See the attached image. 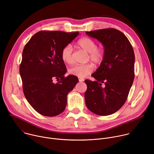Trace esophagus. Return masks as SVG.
<instances>
[{
  "instance_id": "esophagus-1",
  "label": "esophagus",
  "mask_w": 154,
  "mask_h": 154,
  "mask_svg": "<svg viewBox=\"0 0 154 154\" xmlns=\"http://www.w3.org/2000/svg\"><path fill=\"white\" fill-rule=\"evenodd\" d=\"M79 80L80 82H83L85 80H84L83 79H82V78H79Z\"/></svg>"
}]
</instances>
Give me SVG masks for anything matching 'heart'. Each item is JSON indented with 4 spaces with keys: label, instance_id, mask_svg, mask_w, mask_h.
<instances>
[{
    "label": "heart",
    "instance_id": "b5f03b06",
    "mask_svg": "<svg viewBox=\"0 0 154 154\" xmlns=\"http://www.w3.org/2000/svg\"><path fill=\"white\" fill-rule=\"evenodd\" d=\"M77 46L89 54L90 60L95 64H100L104 56V52L102 48H97V43L93 39L85 37L77 41ZM72 47L71 45L65 46L61 52L62 60L68 64L72 63ZM94 66L90 63L85 64H77L69 69V73L72 75L82 78L91 74Z\"/></svg>",
    "mask_w": 154,
    "mask_h": 154
}]
</instances>
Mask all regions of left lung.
<instances>
[{
    "label": "left lung",
    "mask_w": 154,
    "mask_h": 154,
    "mask_svg": "<svg viewBox=\"0 0 154 154\" xmlns=\"http://www.w3.org/2000/svg\"><path fill=\"white\" fill-rule=\"evenodd\" d=\"M86 34L97 39L104 48L100 65L91 75L96 80H85L86 105L97 115H110L123 106L132 86L134 51L128 38L118 30L104 29Z\"/></svg>",
    "instance_id": "left-lung-1"
}]
</instances>
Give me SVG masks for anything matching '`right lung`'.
I'll list each match as a JSON object with an SVG mask.
<instances>
[{
    "label": "right lung",
    "instance_id": "1",
    "mask_svg": "<svg viewBox=\"0 0 154 154\" xmlns=\"http://www.w3.org/2000/svg\"><path fill=\"white\" fill-rule=\"evenodd\" d=\"M79 34L40 31L24 48L19 66L24 94L30 105L43 116L61 114L66 106L68 94L79 82L76 76L64 77L67 70L61 57L63 48ZM55 79L57 83L54 82Z\"/></svg>",
    "mask_w": 154,
    "mask_h": 154
}]
</instances>
